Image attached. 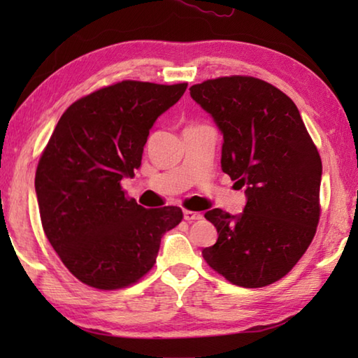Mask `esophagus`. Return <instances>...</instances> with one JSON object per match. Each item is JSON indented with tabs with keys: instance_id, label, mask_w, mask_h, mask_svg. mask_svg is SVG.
Segmentation results:
<instances>
[{
	"instance_id": "1",
	"label": "esophagus",
	"mask_w": 358,
	"mask_h": 358,
	"mask_svg": "<svg viewBox=\"0 0 358 358\" xmlns=\"http://www.w3.org/2000/svg\"><path fill=\"white\" fill-rule=\"evenodd\" d=\"M183 216H185L186 221H199V220H202V217H203L201 213H197V211H191V210H185Z\"/></svg>"
}]
</instances>
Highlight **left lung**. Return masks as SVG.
Wrapping results in <instances>:
<instances>
[{
	"instance_id": "1",
	"label": "left lung",
	"mask_w": 358,
	"mask_h": 358,
	"mask_svg": "<svg viewBox=\"0 0 358 358\" xmlns=\"http://www.w3.org/2000/svg\"><path fill=\"white\" fill-rule=\"evenodd\" d=\"M189 92L221 131L222 172L246 196L243 213H205L217 240L202 256L235 286H268L292 270L316 234L319 151L294 101L260 78L220 77Z\"/></svg>"
}]
</instances>
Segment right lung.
Here are the masks:
<instances>
[{
    "instance_id": "right-lung-1",
    "label": "right lung",
    "mask_w": 358,
    "mask_h": 358,
    "mask_svg": "<svg viewBox=\"0 0 358 358\" xmlns=\"http://www.w3.org/2000/svg\"><path fill=\"white\" fill-rule=\"evenodd\" d=\"M187 83L124 80L68 107L36 171L45 237L72 275L90 287L137 282L156 262L161 238L178 226V207L143 208L121 189L134 177L159 115Z\"/></svg>"
}]
</instances>
